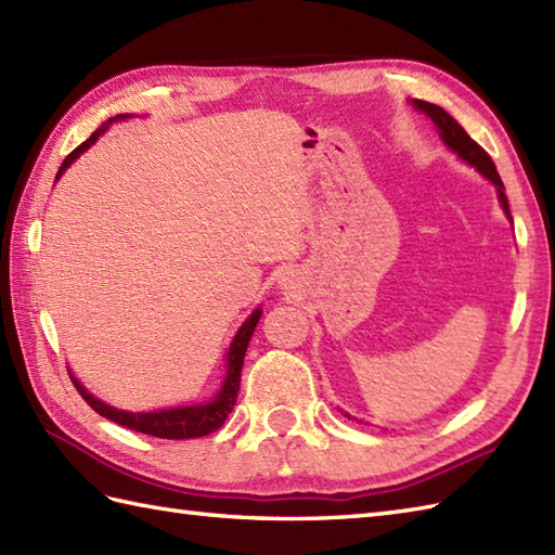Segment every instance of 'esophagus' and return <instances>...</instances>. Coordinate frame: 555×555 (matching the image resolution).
<instances>
[{
    "label": "esophagus",
    "instance_id": "esophagus-1",
    "mask_svg": "<svg viewBox=\"0 0 555 555\" xmlns=\"http://www.w3.org/2000/svg\"><path fill=\"white\" fill-rule=\"evenodd\" d=\"M297 282H299V273H294V270H287V273L280 278L282 289H294V285H297Z\"/></svg>",
    "mask_w": 555,
    "mask_h": 555
}]
</instances>
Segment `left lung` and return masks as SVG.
Wrapping results in <instances>:
<instances>
[{
	"instance_id": "1",
	"label": "left lung",
	"mask_w": 555,
	"mask_h": 555,
	"mask_svg": "<svg viewBox=\"0 0 555 555\" xmlns=\"http://www.w3.org/2000/svg\"><path fill=\"white\" fill-rule=\"evenodd\" d=\"M413 106L421 108L423 114H427L429 118H433V122H435L437 130H439V138L444 140V144L449 146L451 152L459 154L465 164L475 166V168L479 170V173H482L485 178H489L491 182L496 184L501 208H503V211H506L508 220H513V218H511V208H508V199H506V192H503L506 188H503V182H501V178H499V170H496L494 162H491V156H489V154L482 150V146H479V144L470 138V134H467V132L459 126V122H455V118H451L441 106L423 102V100H415Z\"/></svg>"
}]
</instances>
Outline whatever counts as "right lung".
I'll list each match as a JSON object with an SVG mask.
<instances>
[{"mask_svg":"<svg viewBox=\"0 0 555 555\" xmlns=\"http://www.w3.org/2000/svg\"><path fill=\"white\" fill-rule=\"evenodd\" d=\"M118 118H130L126 116H116V118H108L100 130H94L88 140H85L80 146H76L66 158L64 164H61L56 178L64 173V170L76 162V158L85 152L90 150V146L100 140V134L108 128V122H114ZM261 309H256L249 318L244 320L242 327L237 330L235 339H232L230 349H228V363H225V379H223V387L216 393L214 401L208 403H199V405H180V409H166V411H154V413H130V411H118L114 405H108L104 401H100L96 397L85 389L80 382L73 377L70 379L73 385H76L80 397L88 401V405L104 415L106 421H114L122 427L134 429V433H142V435H152L158 439H194V437H206L216 433V429L225 423V417L230 415V411L235 409V401H237V393H240V377H242V365H244V353L246 347H249V339L256 330L258 318H261Z\"/></svg>","mask_w":555,"mask_h":555,"instance_id":"add662e5","label":"right lung"}]
</instances>
